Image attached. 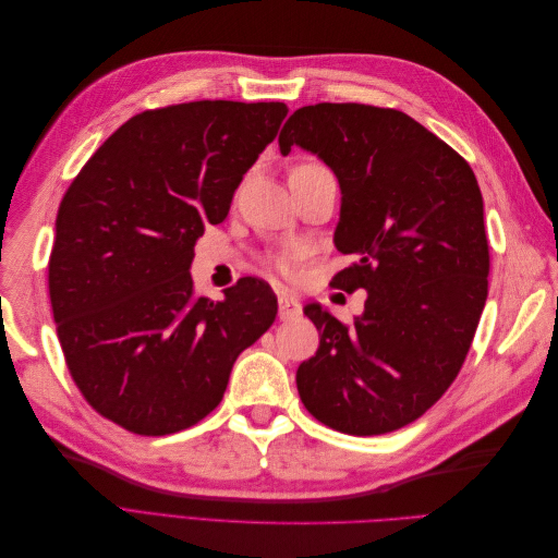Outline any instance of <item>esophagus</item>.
Returning a JSON list of instances; mask_svg holds the SVG:
<instances>
[{
	"label": "esophagus",
	"instance_id": "34e87169",
	"mask_svg": "<svg viewBox=\"0 0 558 558\" xmlns=\"http://www.w3.org/2000/svg\"><path fill=\"white\" fill-rule=\"evenodd\" d=\"M300 312H302V307L293 295H289V293L279 295V318L281 320H293L300 316Z\"/></svg>",
	"mask_w": 558,
	"mask_h": 558
}]
</instances>
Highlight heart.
<instances>
[{"label": "heart", "instance_id": "heart-1", "mask_svg": "<svg viewBox=\"0 0 558 558\" xmlns=\"http://www.w3.org/2000/svg\"><path fill=\"white\" fill-rule=\"evenodd\" d=\"M272 263H275V267L279 269L281 275H293V265H291V260L286 258V256H277Z\"/></svg>", "mask_w": 558, "mask_h": 558}]
</instances>
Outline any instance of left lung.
Masks as SVG:
<instances>
[{
    "label": "left lung",
    "instance_id": "8db88e82",
    "mask_svg": "<svg viewBox=\"0 0 558 558\" xmlns=\"http://www.w3.org/2000/svg\"><path fill=\"white\" fill-rule=\"evenodd\" d=\"M340 183L335 246L359 260L332 286L365 289L353 326L320 305L316 356L298 367L307 412L340 433L381 435L412 424L459 375L488 293L484 202L470 165L408 113L320 102L279 134Z\"/></svg>",
    "mask_w": 558,
    "mask_h": 558
}]
</instances>
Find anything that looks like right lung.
I'll use <instances>...</instances> for the list:
<instances>
[{
  "mask_svg": "<svg viewBox=\"0 0 558 558\" xmlns=\"http://www.w3.org/2000/svg\"><path fill=\"white\" fill-rule=\"evenodd\" d=\"M286 113L283 102L228 99L137 113L64 193L48 263L58 340L83 398L125 430L195 426L221 402L240 353L275 324L265 281L197 298L191 263Z\"/></svg>",
  "mask_w": 558,
  "mask_h": 558,
  "instance_id": "obj_1",
  "label": "right lung"
}]
</instances>
